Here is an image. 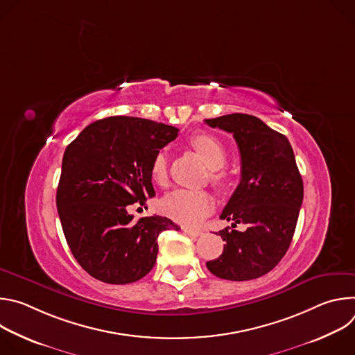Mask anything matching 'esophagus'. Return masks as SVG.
Wrapping results in <instances>:
<instances>
[{"instance_id":"esophagus-1","label":"esophagus","mask_w":355,"mask_h":355,"mask_svg":"<svg viewBox=\"0 0 355 355\" xmlns=\"http://www.w3.org/2000/svg\"><path fill=\"white\" fill-rule=\"evenodd\" d=\"M184 233L191 236V237H198L202 234V230L200 229H193V227H182Z\"/></svg>"}]
</instances>
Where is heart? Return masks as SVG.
<instances>
[{
	"mask_svg": "<svg viewBox=\"0 0 355 355\" xmlns=\"http://www.w3.org/2000/svg\"><path fill=\"white\" fill-rule=\"evenodd\" d=\"M192 147L212 168V181L225 187L230 182V171L223 166L227 160V148L220 139L214 135L200 133L191 139ZM167 155L166 151H159L150 166V175L159 185L167 184ZM214 208V198L208 191L202 189H175L167 193L162 200V211L168 218L185 223L193 225L204 219Z\"/></svg>",
	"mask_w": 355,
	"mask_h": 355,
	"instance_id": "obj_1",
	"label": "heart"
}]
</instances>
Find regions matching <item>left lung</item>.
<instances>
[{
	"label": "left lung",
	"instance_id": "1",
	"mask_svg": "<svg viewBox=\"0 0 355 355\" xmlns=\"http://www.w3.org/2000/svg\"><path fill=\"white\" fill-rule=\"evenodd\" d=\"M211 128L229 133L237 143L241 180L220 219L247 225L244 232L225 227L220 257L208 270L223 279L248 281L270 272L288 251L300 205L303 182L289 140L247 114L205 119Z\"/></svg>",
	"mask_w": 355,
	"mask_h": 355
}]
</instances>
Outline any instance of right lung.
I'll return each mask as SVG.
<instances>
[{"label":"right lung","mask_w":355,"mask_h":355,"mask_svg":"<svg viewBox=\"0 0 355 355\" xmlns=\"http://www.w3.org/2000/svg\"><path fill=\"white\" fill-rule=\"evenodd\" d=\"M178 129L133 116L88 125L66 148L56 193L63 233L77 263L107 284L139 281L155 267L157 237L180 227L163 216L133 220L128 208L156 195L150 166Z\"/></svg>","instance_id":"add662e5"}]
</instances>
